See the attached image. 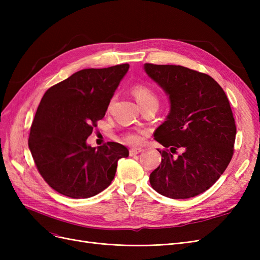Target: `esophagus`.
<instances>
[{
    "label": "esophagus",
    "instance_id": "esophagus-1",
    "mask_svg": "<svg viewBox=\"0 0 260 260\" xmlns=\"http://www.w3.org/2000/svg\"><path fill=\"white\" fill-rule=\"evenodd\" d=\"M141 152H143V148H141V147H133V148H130V151H129L130 156H135Z\"/></svg>",
    "mask_w": 260,
    "mask_h": 260
}]
</instances>
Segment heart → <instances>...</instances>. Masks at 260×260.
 <instances>
[{
    "instance_id": "obj_1",
    "label": "heart",
    "mask_w": 260,
    "mask_h": 260,
    "mask_svg": "<svg viewBox=\"0 0 260 260\" xmlns=\"http://www.w3.org/2000/svg\"><path fill=\"white\" fill-rule=\"evenodd\" d=\"M132 93L135 95L139 105L142 107L149 103H156L158 104V99H157L156 94L148 88V86L144 84H136L132 86ZM115 102V98H113L109 102L108 108H111ZM145 137V133L142 131H136V132H129L127 135H124V141H127L128 143L131 144H139L142 143Z\"/></svg>"
}]
</instances>
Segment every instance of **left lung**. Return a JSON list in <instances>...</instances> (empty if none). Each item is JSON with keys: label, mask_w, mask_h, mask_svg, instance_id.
<instances>
[{"label": "left lung", "mask_w": 260, "mask_h": 260, "mask_svg": "<svg viewBox=\"0 0 260 260\" xmlns=\"http://www.w3.org/2000/svg\"><path fill=\"white\" fill-rule=\"evenodd\" d=\"M151 79L167 94L169 114L154 133L161 162L149 176L156 192L174 200L207 191L229 165L237 135L224 91L206 74L183 66L144 64ZM178 148L183 154L176 156Z\"/></svg>", "instance_id": "left-lung-1"}]
</instances>
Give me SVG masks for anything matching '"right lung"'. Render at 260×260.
Returning a JSON list of instances; mask_svg holds the SVG:
<instances>
[{
	"instance_id": "right-lung-1",
	"label": "right lung",
	"mask_w": 260,
	"mask_h": 260,
	"mask_svg": "<svg viewBox=\"0 0 260 260\" xmlns=\"http://www.w3.org/2000/svg\"><path fill=\"white\" fill-rule=\"evenodd\" d=\"M128 64L82 69L44 93L31 124L28 145L36 166L53 190L88 199L112 183L117 162L128 148L115 142L86 143L105 116Z\"/></svg>"
}]
</instances>
